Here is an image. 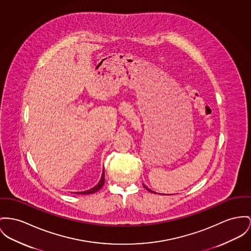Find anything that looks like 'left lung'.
I'll use <instances>...</instances> for the list:
<instances>
[{
  "label": "left lung",
  "instance_id": "left-lung-1",
  "mask_svg": "<svg viewBox=\"0 0 251 251\" xmlns=\"http://www.w3.org/2000/svg\"><path fill=\"white\" fill-rule=\"evenodd\" d=\"M145 187H146V188H147V189H148L149 191H151V192H152V193H156V192H154V191H151V189H150V188H148V187H147L146 185H145Z\"/></svg>",
  "mask_w": 251,
  "mask_h": 251
}]
</instances>
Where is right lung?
Masks as SVG:
<instances>
[{
  "instance_id": "right-lung-1",
  "label": "right lung",
  "mask_w": 251,
  "mask_h": 251,
  "mask_svg": "<svg viewBox=\"0 0 251 251\" xmlns=\"http://www.w3.org/2000/svg\"><path fill=\"white\" fill-rule=\"evenodd\" d=\"M104 184V170H102V173H101V177H100V182L98 184H96L94 187L88 189V190H85V191H82V192H76V194H91V193H94L98 190H100V188L102 187V185Z\"/></svg>"
}]
</instances>
